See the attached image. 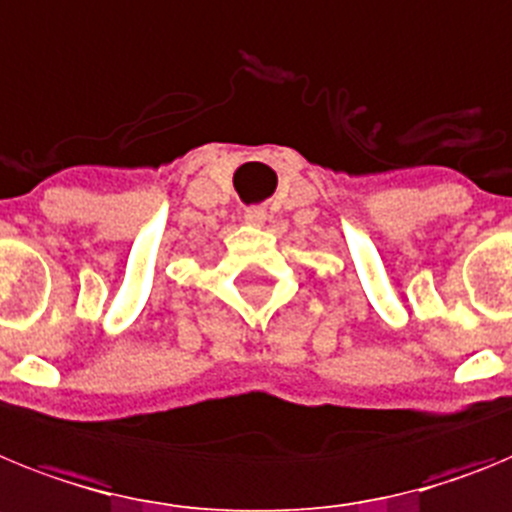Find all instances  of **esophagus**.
I'll return each mask as SVG.
<instances>
[{"instance_id": "34e87169", "label": "esophagus", "mask_w": 512, "mask_h": 512, "mask_svg": "<svg viewBox=\"0 0 512 512\" xmlns=\"http://www.w3.org/2000/svg\"><path fill=\"white\" fill-rule=\"evenodd\" d=\"M244 219L250 221V224L260 226V224H265V219H268V213H265V208L252 206V208H247V211H244Z\"/></svg>"}]
</instances>
